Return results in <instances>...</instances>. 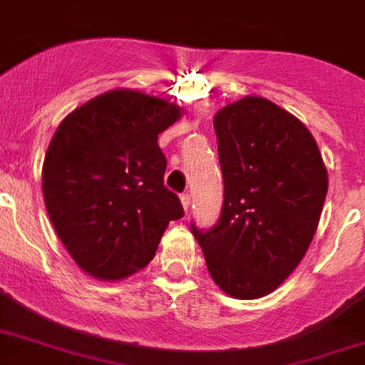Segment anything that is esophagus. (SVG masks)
I'll list each match as a JSON object with an SVG mask.
<instances>
[{"mask_svg":"<svg viewBox=\"0 0 365 365\" xmlns=\"http://www.w3.org/2000/svg\"><path fill=\"white\" fill-rule=\"evenodd\" d=\"M180 203H182V208H185V212L190 210V203H192V199H190L188 194H182L180 195Z\"/></svg>","mask_w":365,"mask_h":365,"instance_id":"34e87169","label":"esophagus"}]
</instances>
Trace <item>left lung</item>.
Masks as SVG:
<instances>
[{
  "label": "left lung",
  "instance_id": "obj_1",
  "mask_svg": "<svg viewBox=\"0 0 365 365\" xmlns=\"http://www.w3.org/2000/svg\"><path fill=\"white\" fill-rule=\"evenodd\" d=\"M225 199L216 225L199 230L210 277L236 299L272 294L303 260L329 188L310 130L284 108L245 96L216 112Z\"/></svg>",
  "mask_w": 365,
  "mask_h": 365
}]
</instances>
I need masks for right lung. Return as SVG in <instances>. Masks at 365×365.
<instances>
[{"mask_svg": "<svg viewBox=\"0 0 365 365\" xmlns=\"http://www.w3.org/2000/svg\"><path fill=\"white\" fill-rule=\"evenodd\" d=\"M182 108L138 90H110L70 112L42 166L43 201L62 245L88 275L118 280L157 253L182 205L164 186L157 140Z\"/></svg>", "mask_w": 365, "mask_h": 365, "instance_id": "add662e5", "label": "right lung"}]
</instances>
